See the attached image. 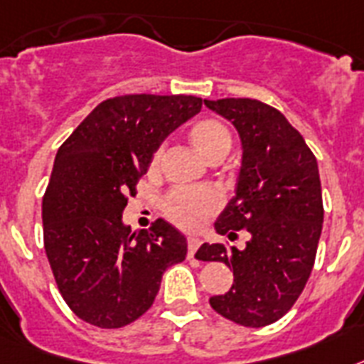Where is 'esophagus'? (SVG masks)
<instances>
[{"instance_id":"34e87169","label":"esophagus","mask_w":364,"mask_h":364,"mask_svg":"<svg viewBox=\"0 0 364 364\" xmlns=\"http://www.w3.org/2000/svg\"><path fill=\"white\" fill-rule=\"evenodd\" d=\"M199 245H200L199 236H195V234H189V236H188V258H193L195 251L199 249Z\"/></svg>"}]
</instances>
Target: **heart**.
<instances>
[{
  "label": "heart",
  "mask_w": 364,
  "mask_h": 364,
  "mask_svg": "<svg viewBox=\"0 0 364 364\" xmlns=\"http://www.w3.org/2000/svg\"><path fill=\"white\" fill-rule=\"evenodd\" d=\"M189 139L204 160L225 156L232 145L229 130L215 119H199L189 128ZM160 152L149 161V171L158 169ZM218 208V195L206 188H176L164 200L165 214L182 227H197Z\"/></svg>",
  "instance_id": "b5f03b06"
}]
</instances>
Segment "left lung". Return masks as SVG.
Masks as SVG:
<instances>
[{
	"instance_id": "1",
	"label": "left lung",
	"mask_w": 364,
	"mask_h": 364,
	"mask_svg": "<svg viewBox=\"0 0 364 364\" xmlns=\"http://www.w3.org/2000/svg\"><path fill=\"white\" fill-rule=\"evenodd\" d=\"M232 122L242 141L236 195L215 221V232L249 242L238 249L203 243L200 260L232 268L227 294L210 297L221 316L245 327H264L283 318L303 288L316 258L323 204L318 164L301 134L275 107L251 98L204 100Z\"/></svg>"
}]
</instances>
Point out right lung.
Instances as JSON below:
<instances>
[{
  "mask_svg": "<svg viewBox=\"0 0 364 364\" xmlns=\"http://www.w3.org/2000/svg\"><path fill=\"white\" fill-rule=\"evenodd\" d=\"M200 107L197 96H115L57 150L42 199L44 249L63 299L83 322L132 323L152 307L165 269L186 258L188 242L173 225L158 219L132 230L122 212L152 154Z\"/></svg>",
  "mask_w": 364,
  "mask_h": 364,
  "instance_id": "right-lung-1",
  "label": "right lung"
}]
</instances>
